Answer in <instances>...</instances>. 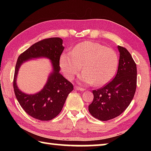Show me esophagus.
<instances>
[{
    "label": "esophagus",
    "mask_w": 151,
    "mask_h": 151,
    "mask_svg": "<svg viewBox=\"0 0 151 151\" xmlns=\"http://www.w3.org/2000/svg\"><path fill=\"white\" fill-rule=\"evenodd\" d=\"M75 89H76V90H78V91H85V88L79 87V86H75Z\"/></svg>",
    "instance_id": "1"
}]
</instances>
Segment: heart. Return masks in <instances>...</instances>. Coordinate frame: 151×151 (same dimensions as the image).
<instances>
[{"label": "heart", "instance_id": "b5f03b06", "mask_svg": "<svg viewBox=\"0 0 151 151\" xmlns=\"http://www.w3.org/2000/svg\"><path fill=\"white\" fill-rule=\"evenodd\" d=\"M118 65L115 50L91 41L80 43L60 58V68L66 78L72 79L83 68L80 80L87 85L95 83L96 86L106 85L114 78Z\"/></svg>", "mask_w": 151, "mask_h": 151}]
</instances>
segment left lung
<instances>
[{
	"label": "left lung",
	"instance_id": "obj_1",
	"mask_svg": "<svg viewBox=\"0 0 151 151\" xmlns=\"http://www.w3.org/2000/svg\"><path fill=\"white\" fill-rule=\"evenodd\" d=\"M119 67L113 80L93 90V101L88 111L94 118L106 121L119 116L133 99L137 88V65L124 47L118 46Z\"/></svg>",
	"mask_w": 151,
	"mask_h": 151
}]
</instances>
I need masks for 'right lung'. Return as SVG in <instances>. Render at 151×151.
Instances as JSON below:
<instances>
[{
	"mask_svg": "<svg viewBox=\"0 0 151 151\" xmlns=\"http://www.w3.org/2000/svg\"><path fill=\"white\" fill-rule=\"evenodd\" d=\"M64 50L63 39L49 38L36 42L19 55L15 66L13 87L15 96L24 111L40 121H50L60 111L73 85L59 73L60 57ZM47 57L52 61L53 70L45 87L35 95H27L17 87L16 81L20 65L32 58Z\"/></svg>",
	"mask_w": 151,
	"mask_h": 151,
	"instance_id": "right-lung-1",
	"label": "right lung"
}]
</instances>
